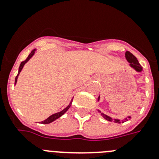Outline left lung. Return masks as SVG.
I'll use <instances>...</instances> for the list:
<instances>
[{
    "instance_id": "left-lung-1",
    "label": "left lung",
    "mask_w": 159,
    "mask_h": 159,
    "mask_svg": "<svg viewBox=\"0 0 159 159\" xmlns=\"http://www.w3.org/2000/svg\"><path fill=\"white\" fill-rule=\"evenodd\" d=\"M125 57H126V59H127V61L130 63V67H133L134 70H136V71H139V72L142 71V70H143V67H142V66L140 65L139 63V61H138L137 58L134 57V55L132 54V53H130V52H126V53H125ZM99 112H100V111H99ZM101 116L104 118L105 119H107V121H111V122L114 121L115 123H121L120 120H119V119H113L112 118H111V117H109V116H106V115H104L103 113H101ZM128 118L130 119V117L129 116ZM126 120H127V119H126Z\"/></svg>"
}]
</instances>
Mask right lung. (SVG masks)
I'll return each mask as SVG.
<instances>
[{
	"label": "right lung",
	"mask_w": 159,
	"mask_h": 159,
	"mask_svg": "<svg viewBox=\"0 0 159 159\" xmlns=\"http://www.w3.org/2000/svg\"><path fill=\"white\" fill-rule=\"evenodd\" d=\"M35 52H36V49H34V50H32V51L31 52L30 54L29 55V57H27V59H26V60H24V61H22V62L20 63V67H19V71H18V74H17V75H16V79H15V84H16V81H17V77H18V75H19L20 72L21 71V70H22V68H23L24 65H25V63H27L28 61H29V60H30L31 57H32V56L34 55ZM71 102H72V100H71ZM71 102H70L69 105H68V106H67V107L64 108V110L61 111H60V112H58V113L53 114V115H52L51 116H49V117L47 119H45L44 121H42L41 123H43V124H48V123H52V122L55 121L56 119H58V118H60V116H62L63 115H64V114L65 113V112L67 111L68 110V109H69V107H71Z\"/></svg>",
	"instance_id": "add662e5"
}]
</instances>
